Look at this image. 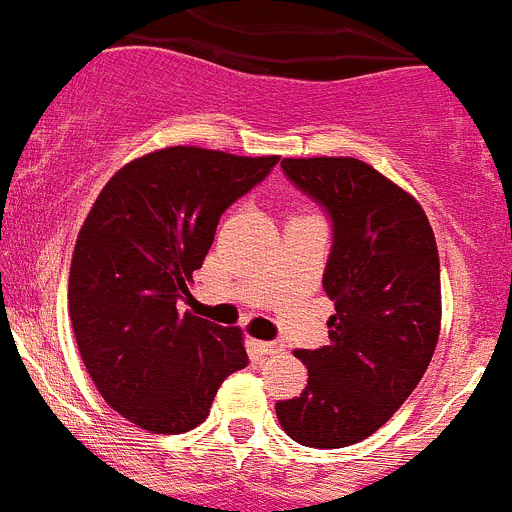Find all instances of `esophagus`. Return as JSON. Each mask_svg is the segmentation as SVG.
<instances>
[{
    "label": "esophagus",
    "instance_id": "obj_1",
    "mask_svg": "<svg viewBox=\"0 0 512 512\" xmlns=\"http://www.w3.org/2000/svg\"><path fill=\"white\" fill-rule=\"evenodd\" d=\"M255 347H257V352H260V354H280V352H283V344H278V342H255Z\"/></svg>",
    "mask_w": 512,
    "mask_h": 512
}]
</instances>
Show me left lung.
I'll list each match as a JSON object with an SVG mask.
<instances>
[{
    "label": "left lung",
    "mask_w": 512,
    "mask_h": 512,
    "mask_svg": "<svg viewBox=\"0 0 512 512\" xmlns=\"http://www.w3.org/2000/svg\"><path fill=\"white\" fill-rule=\"evenodd\" d=\"M285 176L326 209L334 245L324 290L329 344L298 349L308 385L278 400L285 434L342 449L375 434L416 390L441 331L439 250L411 193L357 158H283Z\"/></svg>",
    "instance_id": "left-lung-1"
}]
</instances>
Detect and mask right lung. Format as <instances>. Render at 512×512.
<instances>
[{
    "instance_id": "1",
    "label": "right lung",
    "mask_w": 512,
    "mask_h": 512,
    "mask_svg": "<svg viewBox=\"0 0 512 512\" xmlns=\"http://www.w3.org/2000/svg\"><path fill=\"white\" fill-rule=\"evenodd\" d=\"M278 155L242 158L163 147L119 168L78 232L68 316L101 398L150 434H183L247 367L242 331L181 313L219 216L275 168Z\"/></svg>"
}]
</instances>
